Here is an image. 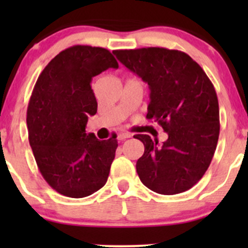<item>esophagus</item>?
I'll return each mask as SVG.
<instances>
[{
  "mask_svg": "<svg viewBox=\"0 0 248 248\" xmlns=\"http://www.w3.org/2000/svg\"><path fill=\"white\" fill-rule=\"evenodd\" d=\"M127 138H131V134L129 133H119L117 134V140H124Z\"/></svg>",
  "mask_w": 248,
  "mask_h": 248,
  "instance_id": "obj_1",
  "label": "esophagus"
}]
</instances>
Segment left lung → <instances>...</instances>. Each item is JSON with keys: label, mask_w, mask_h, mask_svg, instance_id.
Wrapping results in <instances>:
<instances>
[{"label": "left lung", "mask_w": 248, "mask_h": 248, "mask_svg": "<svg viewBox=\"0 0 248 248\" xmlns=\"http://www.w3.org/2000/svg\"><path fill=\"white\" fill-rule=\"evenodd\" d=\"M122 64L147 82L146 119L168 139L137 134L144 155L137 162L140 181L159 194L192 188L209 168L219 136L218 99L204 69L186 52L167 47L115 50Z\"/></svg>", "instance_id": "obj_1"}]
</instances>
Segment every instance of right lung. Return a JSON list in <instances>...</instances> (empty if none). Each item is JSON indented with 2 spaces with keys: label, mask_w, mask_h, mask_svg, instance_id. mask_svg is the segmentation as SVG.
Returning a JSON list of instances; mask_svg holds the SVG:
<instances>
[{
  "label": "right lung",
  "mask_w": 248,
  "mask_h": 248,
  "mask_svg": "<svg viewBox=\"0 0 248 248\" xmlns=\"http://www.w3.org/2000/svg\"><path fill=\"white\" fill-rule=\"evenodd\" d=\"M119 63L109 50L73 46L54 57L37 79L27 108L29 140L39 171L62 196L84 198L106 185L116 136L86 133L97 112L92 78Z\"/></svg>",
  "instance_id": "right-lung-1"
}]
</instances>
